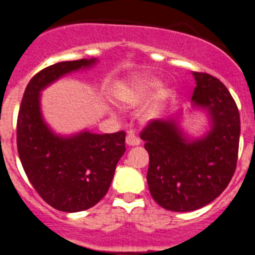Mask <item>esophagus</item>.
<instances>
[{
	"mask_svg": "<svg viewBox=\"0 0 255 255\" xmlns=\"http://www.w3.org/2000/svg\"><path fill=\"white\" fill-rule=\"evenodd\" d=\"M126 144L130 145V147L139 145L140 144V139H139L132 131H129L128 132V136H126Z\"/></svg>",
	"mask_w": 255,
	"mask_h": 255,
	"instance_id": "esophagus-1",
	"label": "esophagus"
}]
</instances>
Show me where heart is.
Listing matches in <instances>:
<instances>
[{"mask_svg": "<svg viewBox=\"0 0 255 255\" xmlns=\"http://www.w3.org/2000/svg\"><path fill=\"white\" fill-rule=\"evenodd\" d=\"M119 99L128 107H135L149 99L143 117L153 121L164 113L169 99V90L164 84L144 76H134L124 82L119 89Z\"/></svg>", "mask_w": 255, "mask_h": 255, "instance_id": "obj_1", "label": "heart"}]
</instances>
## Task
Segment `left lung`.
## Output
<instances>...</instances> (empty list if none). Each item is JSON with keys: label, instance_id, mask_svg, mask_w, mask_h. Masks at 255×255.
<instances>
[{"label": "left lung", "instance_id": "left-lung-1", "mask_svg": "<svg viewBox=\"0 0 255 255\" xmlns=\"http://www.w3.org/2000/svg\"><path fill=\"white\" fill-rule=\"evenodd\" d=\"M192 76V110L205 113L208 130L190 135L179 111L149 123L140 134L149 154V192L170 212H193L210 204L226 190L236 169L240 115L234 98L218 78L199 72Z\"/></svg>", "mask_w": 255, "mask_h": 255}]
</instances>
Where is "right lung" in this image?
<instances>
[{"instance_id": "1", "label": "right lung", "mask_w": 255, "mask_h": 255, "mask_svg": "<svg viewBox=\"0 0 255 255\" xmlns=\"http://www.w3.org/2000/svg\"><path fill=\"white\" fill-rule=\"evenodd\" d=\"M98 62L95 58L59 62L42 69L27 85L19 110L16 143L24 171L38 195L60 212H82L101 201L125 153L124 131L97 134L84 129L64 135L43 119L41 93Z\"/></svg>"}]
</instances>
